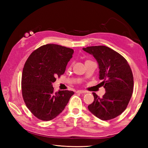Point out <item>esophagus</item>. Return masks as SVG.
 Instances as JSON below:
<instances>
[{
	"mask_svg": "<svg viewBox=\"0 0 148 148\" xmlns=\"http://www.w3.org/2000/svg\"><path fill=\"white\" fill-rule=\"evenodd\" d=\"M77 93H86L87 91H84V90H78V91H77Z\"/></svg>",
	"mask_w": 148,
	"mask_h": 148,
	"instance_id": "obj_1",
	"label": "esophagus"
}]
</instances>
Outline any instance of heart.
Here are the masks:
<instances>
[{"label":"heart","instance_id":"b5f03b06","mask_svg":"<svg viewBox=\"0 0 148 148\" xmlns=\"http://www.w3.org/2000/svg\"><path fill=\"white\" fill-rule=\"evenodd\" d=\"M87 61H86V62H87Z\"/></svg>","mask_w":148,"mask_h":148}]
</instances>
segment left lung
Returning <instances> with one entry per match:
<instances>
[{"label":"left lung","mask_w":148,"mask_h":148,"mask_svg":"<svg viewBox=\"0 0 148 148\" xmlns=\"http://www.w3.org/2000/svg\"><path fill=\"white\" fill-rule=\"evenodd\" d=\"M83 50L97 60L99 79L106 90L102 98L92 92L94 101L88 109L101 120L114 119L125 111L132 97L134 81L131 67L121 55L107 46H90Z\"/></svg>","instance_id":"obj_1"}]
</instances>
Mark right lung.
<instances>
[{"label":"right lung","mask_w":148,"mask_h":148,"mask_svg":"<svg viewBox=\"0 0 148 148\" xmlns=\"http://www.w3.org/2000/svg\"><path fill=\"white\" fill-rule=\"evenodd\" d=\"M74 50L60 45H44L32 52L25 63L22 95L27 107L37 118L49 121L61 113L74 92H54L52 84L63 74Z\"/></svg>","instance_id":"obj_1"}]
</instances>
